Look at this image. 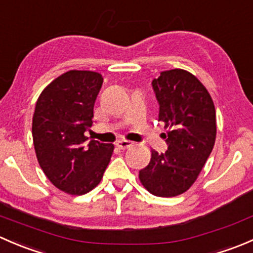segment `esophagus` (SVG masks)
I'll list each match as a JSON object with an SVG mask.
<instances>
[{
    "instance_id": "obj_1",
    "label": "esophagus",
    "mask_w": 253,
    "mask_h": 253,
    "mask_svg": "<svg viewBox=\"0 0 253 253\" xmlns=\"http://www.w3.org/2000/svg\"><path fill=\"white\" fill-rule=\"evenodd\" d=\"M116 145L120 148V149H127V148H129L133 145V142L127 141V139H120V141H117Z\"/></svg>"
}]
</instances>
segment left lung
Wrapping results in <instances>:
<instances>
[{"instance_id":"1","label":"left lung","mask_w":253,"mask_h":253,"mask_svg":"<svg viewBox=\"0 0 253 253\" xmlns=\"http://www.w3.org/2000/svg\"><path fill=\"white\" fill-rule=\"evenodd\" d=\"M152 85L159 103V121L169 128L164 134L168 150H152L139 180L152 195L175 197L193 185L213 150L215 108L206 86L187 71H164Z\"/></svg>"}]
</instances>
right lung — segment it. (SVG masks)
Instances as JSON below:
<instances>
[{
	"mask_svg": "<svg viewBox=\"0 0 253 253\" xmlns=\"http://www.w3.org/2000/svg\"><path fill=\"white\" fill-rule=\"evenodd\" d=\"M103 85L100 73L68 71L42 91L33 116L38 162L53 186L84 195L98 186L110 163L114 144L88 141L94 104Z\"/></svg>",
	"mask_w": 253,
	"mask_h": 253,
	"instance_id": "add662e5",
	"label": "right lung"
}]
</instances>
